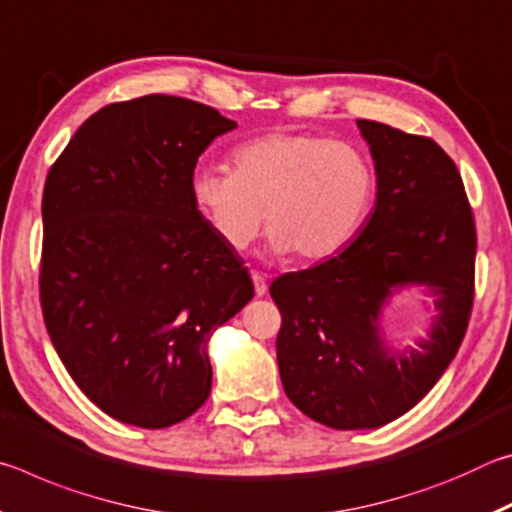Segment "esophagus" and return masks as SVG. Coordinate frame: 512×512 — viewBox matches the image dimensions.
Segmentation results:
<instances>
[{
  "label": "esophagus",
  "mask_w": 512,
  "mask_h": 512,
  "mask_svg": "<svg viewBox=\"0 0 512 512\" xmlns=\"http://www.w3.org/2000/svg\"><path fill=\"white\" fill-rule=\"evenodd\" d=\"M253 284H255V293L259 298L264 296V293L268 291V284H266V277L262 275V273H257V271H253Z\"/></svg>",
  "instance_id": "34e87169"
}]
</instances>
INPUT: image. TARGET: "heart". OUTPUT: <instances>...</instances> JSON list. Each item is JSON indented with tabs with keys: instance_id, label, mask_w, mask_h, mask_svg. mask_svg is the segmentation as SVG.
<instances>
[{
	"instance_id": "obj_1",
	"label": "heart",
	"mask_w": 512,
	"mask_h": 512,
	"mask_svg": "<svg viewBox=\"0 0 512 512\" xmlns=\"http://www.w3.org/2000/svg\"><path fill=\"white\" fill-rule=\"evenodd\" d=\"M375 196L368 155L316 133H266L232 151V171L198 167L189 176L194 210L221 244L248 248L264 216L268 250L302 262L341 253L366 225Z\"/></svg>"
}]
</instances>
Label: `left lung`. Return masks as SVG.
Listing matches in <instances>:
<instances>
[{
  "label": "left lung",
  "mask_w": 512,
  "mask_h": 512,
  "mask_svg": "<svg viewBox=\"0 0 512 512\" xmlns=\"http://www.w3.org/2000/svg\"><path fill=\"white\" fill-rule=\"evenodd\" d=\"M357 126L377 169L375 210L339 255L271 284L284 393L341 431L377 429L413 409L456 357L474 302L476 230L454 160L431 137L368 119ZM406 283H424L439 316L418 349L393 351L378 316Z\"/></svg>",
  "instance_id": "obj_1"
}]
</instances>
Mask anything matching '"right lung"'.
<instances>
[{
    "label": "right lung",
    "instance_id": "obj_1",
    "mask_svg": "<svg viewBox=\"0 0 512 512\" xmlns=\"http://www.w3.org/2000/svg\"><path fill=\"white\" fill-rule=\"evenodd\" d=\"M232 128L169 94L110 103L47 173L42 318L76 386L119 422L164 429L201 409L207 341L255 293L189 198L198 155Z\"/></svg>",
    "mask_w": 512,
    "mask_h": 512
}]
</instances>
